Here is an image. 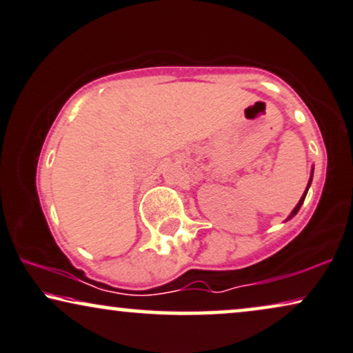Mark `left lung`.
Returning <instances> with one entry per match:
<instances>
[{
	"mask_svg": "<svg viewBox=\"0 0 353 353\" xmlns=\"http://www.w3.org/2000/svg\"><path fill=\"white\" fill-rule=\"evenodd\" d=\"M311 181H313V171H311V177H310V182H307V187H306L305 194H303V197L300 199V202H298V203H296V207H295V208H293V212H292V213H290V216L287 218V220H292V218H293V216H295V215H296V213H298V210H300V208H301V205H303V202H305V197H306V194H307V189H310V185H311Z\"/></svg>",
	"mask_w": 353,
	"mask_h": 353,
	"instance_id": "8db88e82",
	"label": "left lung"
}]
</instances>
